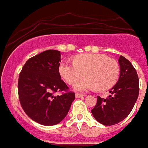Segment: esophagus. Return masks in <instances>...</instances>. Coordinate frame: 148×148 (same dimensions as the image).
I'll list each match as a JSON object with an SVG mask.
<instances>
[{"mask_svg":"<svg viewBox=\"0 0 148 148\" xmlns=\"http://www.w3.org/2000/svg\"><path fill=\"white\" fill-rule=\"evenodd\" d=\"M84 96V95H82V94H79V93H76L75 94V98H82Z\"/></svg>","mask_w":148,"mask_h":148,"instance_id":"esophagus-1","label":"esophagus"}]
</instances>
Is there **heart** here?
<instances>
[{"label": "heart", "instance_id": "1", "mask_svg": "<svg viewBox=\"0 0 148 148\" xmlns=\"http://www.w3.org/2000/svg\"><path fill=\"white\" fill-rule=\"evenodd\" d=\"M73 62L62 61L59 72L67 83L73 85L85 75L87 77L78 82L75 90L98 89L106 91L115 85L119 75V66L114 60L101 53H85L75 56Z\"/></svg>", "mask_w": 148, "mask_h": 148}]
</instances>
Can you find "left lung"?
<instances>
[{
    "label": "left lung",
    "mask_w": 148,
    "mask_h": 148,
    "mask_svg": "<svg viewBox=\"0 0 148 148\" xmlns=\"http://www.w3.org/2000/svg\"><path fill=\"white\" fill-rule=\"evenodd\" d=\"M120 75L109 96H98L97 104L91 110L97 121L104 125H114L126 119L134 108L139 94V79L135 69L121 56L119 59Z\"/></svg>",
    "instance_id": "8db88e82"
}]
</instances>
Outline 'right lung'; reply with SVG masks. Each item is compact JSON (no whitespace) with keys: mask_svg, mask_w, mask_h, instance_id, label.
<instances>
[{"mask_svg":"<svg viewBox=\"0 0 148 148\" xmlns=\"http://www.w3.org/2000/svg\"><path fill=\"white\" fill-rule=\"evenodd\" d=\"M61 53L49 49L27 60L18 80L19 99L23 111L34 121L46 126L59 124L68 114L75 93L61 79Z\"/></svg>","mask_w":148,"mask_h":148,"instance_id":"right-lung-1","label":"right lung"}]
</instances>
